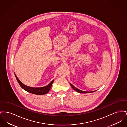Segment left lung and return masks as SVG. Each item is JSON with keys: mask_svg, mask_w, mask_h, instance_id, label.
Instances as JSON below:
<instances>
[{"mask_svg": "<svg viewBox=\"0 0 127 127\" xmlns=\"http://www.w3.org/2000/svg\"><path fill=\"white\" fill-rule=\"evenodd\" d=\"M70 85H71V87H72L73 89L75 91L78 92L79 93H91V92H92L95 91H91V92H90V91H81V90H79L78 89H77V88H76L75 87H74V86L73 85L71 84H70Z\"/></svg>", "mask_w": 127, "mask_h": 127, "instance_id": "left-lung-1", "label": "left lung"}]
</instances>
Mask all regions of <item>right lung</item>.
I'll list each match as a JSON object with an SVG mask.
<instances>
[{"instance_id": "right-lung-1", "label": "right lung", "mask_w": 127, "mask_h": 127, "mask_svg": "<svg viewBox=\"0 0 127 127\" xmlns=\"http://www.w3.org/2000/svg\"><path fill=\"white\" fill-rule=\"evenodd\" d=\"M15 75L16 78L17 79L18 82L21 86V87L25 90L30 93L35 94H37V95H43L49 92L50 90L51 87L52 85L53 82H54V80H53L47 86L44 87H40V88H32V87H28L27 86L25 85L24 84H23L18 78L17 76Z\"/></svg>"}]
</instances>
